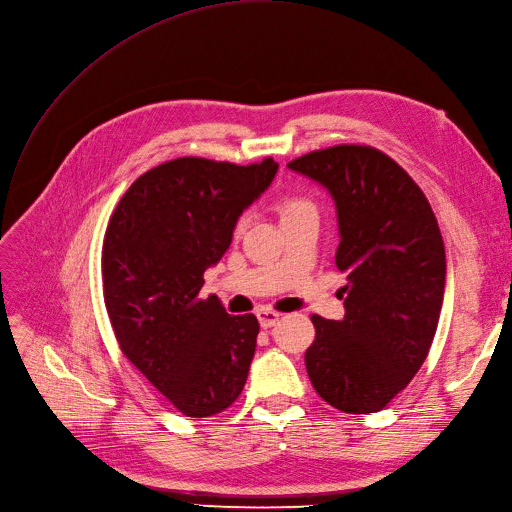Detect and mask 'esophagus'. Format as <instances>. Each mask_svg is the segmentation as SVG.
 I'll use <instances>...</instances> for the list:
<instances>
[{
    "label": "esophagus",
    "instance_id": "obj_1",
    "mask_svg": "<svg viewBox=\"0 0 512 512\" xmlns=\"http://www.w3.org/2000/svg\"><path fill=\"white\" fill-rule=\"evenodd\" d=\"M279 313L271 311V309H260L258 311V321H260V327L262 330H269V327H273L277 321H279Z\"/></svg>",
    "mask_w": 512,
    "mask_h": 512
}]
</instances>
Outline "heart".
Segmentation results:
<instances>
[{
    "label": "heart",
    "instance_id": "1",
    "mask_svg": "<svg viewBox=\"0 0 512 512\" xmlns=\"http://www.w3.org/2000/svg\"><path fill=\"white\" fill-rule=\"evenodd\" d=\"M277 212L283 222V220H290V218L306 214V212H315V206L309 199H302V197H281L277 201Z\"/></svg>",
    "mask_w": 512,
    "mask_h": 512
}]
</instances>
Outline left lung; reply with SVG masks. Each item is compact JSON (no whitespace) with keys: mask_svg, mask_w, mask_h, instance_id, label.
Instances as JSON below:
<instances>
[{"mask_svg":"<svg viewBox=\"0 0 512 512\" xmlns=\"http://www.w3.org/2000/svg\"><path fill=\"white\" fill-rule=\"evenodd\" d=\"M288 168L330 191L346 273L344 319L313 315L306 372L323 401L374 414L410 384L431 349L445 248L431 203L397 161L365 145L313 151Z\"/></svg>","mask_w":512,"mask_h":512,"instance_id":"8db88e82","label":"left lung"}]
</instances>
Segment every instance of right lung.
<instances>
[{"instance_id": "obj_1", "label": "right lung", "mask_w": 512, "mask_h": 512, "mask_svg": "<svg viewBox=\"0 0 512 512\" xmlns=\"http://www.w3.org/2000/svg\"><path fill=\"white\" fill-rule=\"evenodd\" d=\"M277 168L271 157L172 159L136 178L109 220L102 292L119 349L189 418L227 410L248 380L258 319L229 315L199 290Z\"/></svg>"}]
</instances>
